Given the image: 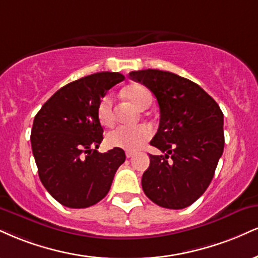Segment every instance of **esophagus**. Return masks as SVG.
Instances as JSON below:
<instances>
[{"label": "esophagus", "mask_w": 258, "mask_h": 258, "mask_svg": "<svg viewBox=\"0 0 258 258\" xmlns=\"http://www.w3.org/2000/svg\"><path fill=\"white\" fill-rule=\"evenodd\" d=\"M136 155V153H133V151H126V157L127 159H131V157H133Z\"/></svg>", "instance_id": "34e87169"}]
</instances>
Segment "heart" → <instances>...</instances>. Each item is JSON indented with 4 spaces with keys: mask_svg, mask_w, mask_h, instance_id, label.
Returning a JSON list of instances; mask_svg holds the SVG:
<instances>
[{
    "mask_svg": "<svg viewBox=\"0 0 258 258\" xmlns=\"http://www.w3.org/2000/svg\"><path fill=\"white\" fill-rule=\"evenodd\" d=\"M125 96L139 109H147L153 103V94L141 84H132L125 89ZM97 117L102 126L110 127L114 123L113 97L110 94L104 95L97 105ZM151 137L150 128L147 126L116 127L107 135V144L111 148H120L127 151L138 150Z\"/></svg>",
    "mask_w": 258,
    "mask_h": 258,
    "instance_id": "obj_1",
    "label": "heart"
}]
</instances>
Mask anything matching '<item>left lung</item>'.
Returning <instances> with one entry per match:
<instances>
[{
	"instance_id": "left-lung-1",
	"label": "left lung",
	"mask_w": 258,
	"mask_h": 258,
	"mask_svg": "<svg viewBox=\"0 0 258 258\" xmlns=\"http://www.w3.org/2000/svg\"><path fill=\"white\" fill-rule=\"evenodd\" d=\"M160 107V126L150 144L164 155H150L142 178L148 198L167 209L195 203L212 182L223 153V114L196 83L159 70L133 71Z\"/></svg>"
}]
</instances>
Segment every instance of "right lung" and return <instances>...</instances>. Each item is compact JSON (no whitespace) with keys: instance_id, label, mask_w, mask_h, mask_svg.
<instances>
[{"instance_id":"add662e5","label":"right lung","mask_w":258,"mask_h":258,"mask_svg":"<svg viewBox=\"0 0 258 258\" xmlns=\"http://www.w3.org/2000/svg\"><path fill=\"white\" fill-rule=\"evenodd\" d=\"M120 73L99 72L57 90L33 120L31 145L46 191L62 206L88 208L107 196L125 151L98 153L103 127L97 117L99 99L122 82Z\"/></svg>"}]
</instances>
